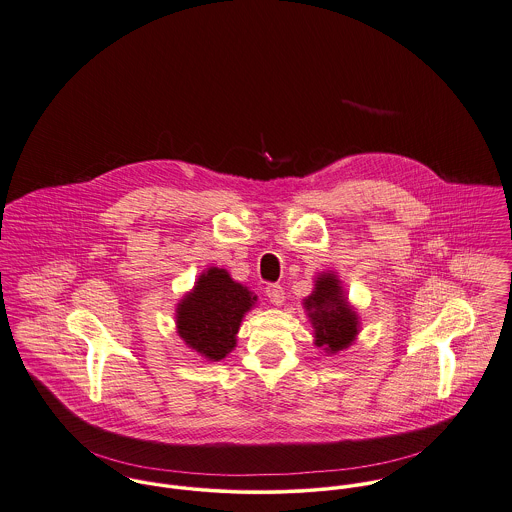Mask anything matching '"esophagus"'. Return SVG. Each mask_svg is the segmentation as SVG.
Returning a JSON list of instances; mask_svg holds the SVG:
<instances>
[{
  "instance_id": "1",
  "label": "esophagus",
  "mask_w": 512,
  "mask_h": 512,
  "mask_svg": "<svg viewBox=\"0 0 512 512\" xmlns=\"http://www.w3.org/2000/svg\"><path fill=\"white\" fill-rule=\"evenodd\" d=\"M267 296L275 306H281L284 302V290L281 284H269L267 286Z\"/></svg>"
}]
</instances>
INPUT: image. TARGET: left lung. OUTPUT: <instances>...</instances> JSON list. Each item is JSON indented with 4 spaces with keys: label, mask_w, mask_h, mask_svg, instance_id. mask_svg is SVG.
I'll return each instance as SVG.
<instances>
[{
    "label": "left lung",
    "mask_w": 512,
    "mask_h": 512,
    "mask_svg": "<svg viewBox=\"0 0 512 512\" xmlns=\"http://www.w3.org/2000/svg\"><path fill=\"white\" fill-rule=\"evenodd\" d=\"M302 306L314 328V345L328 355L340 353L357 340L361 332L359 314L349 304L338 273H318L312 294L302 300Z\"/></svg>",
    "instance_id": "left-lung-1"
}]
</instances>
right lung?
Returning <instances> with one entry per match:
<instances>
[{
    "instance_id": "right-lung-1",
    "label": "right lung",
    "mask_w": 512,
    "mask_h": 512,
    "mask_svg": "<svg viewBox=\"0 0 512 512\" xmlns=\"http://www.w3.org/2000/svg\"><path fill=\"white\" fill-rule=\"evenodd\" d=\"M255 304L249 286L233 281L226 269L208 267L176 304V334L202 359L220 361L237 345L239 326Z\"/></svg>"
}]
</instances>
